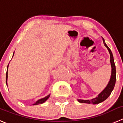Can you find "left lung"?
<instances>
[{"label": "left lung", "mask_w": 123, "mask_h": 123, "mask_svg": "<svg viewBox=\"0 0 123 123\" xmlns=\"http://www.w3.org/2000/svg\"><path fill=\"white\" fill-rule=\"evenodd\" d=\"M103 38V43H104V45L105 47L107 49L109 52L110 54V62H111V67H112V70H111V78H110L108 84L107 85V86L105 87V89L98 95V96H96V98H93L92 99H87V100H85V99H78V101L80 102L81 103H87V104H97L99 103L103 102L105 101L107 98H108L110 95L112 93V90H113V88L115 87L116 82V67L115 65L114 62V59H113V54H112V51H111V49L109 48V47L105 43V41H104V38Z\"/></svg>", "instance_id": "8db88e82"}]
</instances>
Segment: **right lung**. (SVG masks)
<instances>
[{
    "label": "right lung",
    "mask_w": 123,
    "mask_h": 123,
    "mask_svg": "<svg viewBox=\"0 0 123 123\" xmlns=\"http://www.w3.org/2000/svg\"><path fill=\"white\" fill-rule=\"evenodd\" d=\"M14 52L13 55H12V56H14ZM8 65H9V64H8V66H7V71H6V86H8V84H7L8 68ZM50 94H49V95H47V96H46L45 97H44V98H41V99H38V100H37V101H36V103H34V104H33V105H37V104H42V103H44V102H45L46 101H47L48 99H49V97H50Z\"/></svg>",
    "instance_id": "add662e5"
}]
</instances>
